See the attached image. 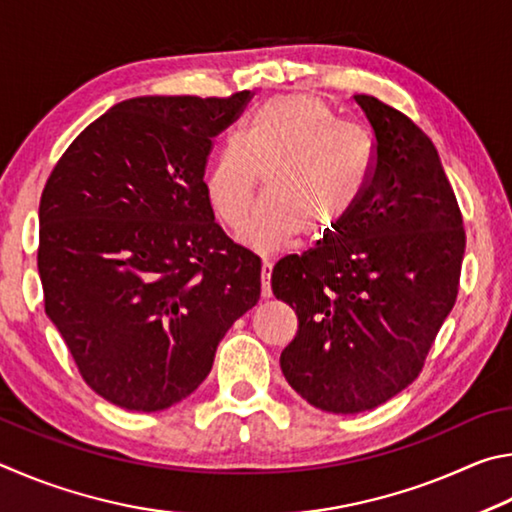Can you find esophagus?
<instances>
[{
    "label": "esophagus",
    "instance_id": "esophagus-1",
    "mask_svg": "<svg viewBox=\"0 0 512 512\" xmlns=\"http://www.w3.org/2000/svg\"><path fill=\"white\" fill-rule=\"evenodd\" d=\"M272 261H263V272H261V294L263 299H270L272 297V285H270V276H272Z\"/></svg>",
    "mask_w": 512,
    "mask_h": 512
}]
</instances>
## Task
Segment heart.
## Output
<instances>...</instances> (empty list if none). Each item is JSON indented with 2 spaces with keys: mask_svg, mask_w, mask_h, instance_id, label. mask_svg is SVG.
<instances>
[{
  "mask_svg": "<svg viewBox=\"0 0 512 512\" xmlns=\"http://www.w3.org/2000/svg\"><path fill=\"white\" fill-rule=\"evenodd\" d=\"M375 150L355 125L315 96H276L251 114L245 130L224 141L206 175L213 211L240 227L263 177L265 197L245 240L272 251L299 236L324 240L351 218L371 184Z\"/></svg>",
  "mask_w": 512,
  "mask_h": 512,
  "instance_id": "b5f03b06",
  "label": "heart"
}]
</instances>
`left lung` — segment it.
<instances>
[{
  "label": "left lung",
  "mask_w": 512,
  "mask_h": 512,
  "mask_svg": "<svg viewBox=\"0 0 512 512\" xmlns=\"http://www.w3.org/2000/svg\"><path fill=\"white\" fill-rule=\"evenodd\" d=\"M375 134L371 184L351 218L272 270L299 317L281 353L290 387L330 414H360L418 378L459 292L463 218L434 143L405 114L357 94Z\"/></svg>",
  "instance_id": "left-lung-1"
}]
</instances>
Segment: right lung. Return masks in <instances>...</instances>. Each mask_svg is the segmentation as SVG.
<instances>
[{
    "label": "right lung",
    "mask_w": 512,
    "mask_h": 512,
    "mask_svg": "<svg viewBox=\"0 0 512 512\" xmlns=\"http://www.w3.org/2000/svg\"><path fill=\"white\" fill-rule=\"evenodd\" d=\"M229 98L141 96L78 134L40 200L44 310L98 396L130 411L177 405L224 333L261 299V258L215 222L211 139Z\"/></svg>",
    "instance_id": "obj_1"
}]
</instances>
